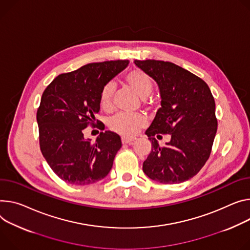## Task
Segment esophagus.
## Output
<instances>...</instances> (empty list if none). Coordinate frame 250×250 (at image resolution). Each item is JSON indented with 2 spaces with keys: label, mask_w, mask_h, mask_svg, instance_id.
Here are the masks:
<instances>
[{
  "label": "esophagus",
  "mask_w": 250,
  "mask_h": 250,
  "mask_svg": "<svg viewBox=\"0 0 250 250\" xmlns=\"http://www.w3.org/2000/svg\"><path fill=\"white\" fill-rule=\"evenodd\" d=\"M133 142H134V139H126V138L122 139V143L124 145H132Z\"/></svg>",
  "instance_id": "esophagus-1"
}]
</instances>
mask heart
Instances as JSON below:
<instances>
[{
  "label": "heart",
  "instance_id": "obj_1",
  "mask_svg": "<svg viewBox=\"0 0 250 250\" xmlns=\"http://www.w3.org/2000/svg\"><path fill=\"white\" fill-rule=\"evenodd\" d=\"M125 81L134 92L144 100L152 92L153 84L151 79L141 70L129 72L125 77ZM113 93H115V83H109L104 86L101 96V105L103 108L107 109L110 107ZM144 124L145 120L142 116L118 113L109 120L108 125L113 131L118 132L123 137L130 138L138 133Z\"/></svg>",
  "mask_w": 250,
  "mask_h": 250
}]
</instances>
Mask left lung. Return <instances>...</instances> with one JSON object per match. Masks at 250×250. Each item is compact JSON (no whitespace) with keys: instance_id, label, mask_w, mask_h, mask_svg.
I'll return each mask as SVG.
<instances>
[{"instance_id":"1","label":"left lung","mask_w":250,"mask_h":250,"mask_svg":"<svg viewBox=\"0 0 250 250\" xmlns=\"http://www.w3.org/2000/svg\"><path fill=\"white\" fill-rule=\"evenodd\" d=\"M160 89L161 105L146 134L151 151L143 170L152 180L172 185L193 177L208 160L216 134L215 103L206 82L169 62L134 61ZM171 134L162 148L155 137Z\"/></svg>"}]
</instances>
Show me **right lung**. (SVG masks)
I'll list each match as a JSON object with an SVG mask.
<instances>
[{
  "label": "right lung",
  "mask_w": 250,
  "mask_h": 250,
  "mask_svg": "<svg viewBox=\"0 0 250 250\" xmlns=\"http://www.w3.org/2000/svg\"><path fill=\"white\" fill-rule=\"evenodd\" d=\"M129 61L85 64L58 76L44 89L37 112L40 146L54 172L65 183L86 186L110 171L122 141L115 132H101L95 143L83 129L95 124L104 86ZM99 122V121H98Z\"/></svg>",
  "instance_id": "1"
}]
</instances>
